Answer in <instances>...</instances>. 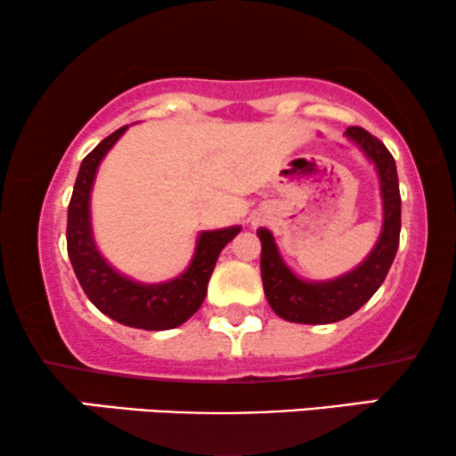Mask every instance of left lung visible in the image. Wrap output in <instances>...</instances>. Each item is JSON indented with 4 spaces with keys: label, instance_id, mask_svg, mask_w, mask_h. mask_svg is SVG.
Listing matches in <instances>:
<instances>
[{
    "label": "left lung",
    "instance_id": "obj_1",
    "mask_svg": "<svg viewBox=\"0 0 456 456\" xmlns=\"http://www.w3.org/2000/svg\"><path fill=\"white\" fill-rule=\"evenodd\" d=\"M346 137L374 162L380 182L383 199V230L370 256L353 268L331 281H305L289 271L281 257L271 230L260 228L262 240V283L268 305L285 322L323 325L336 323L351 317L376 294L389 273L393 257L400 245L402 228V199L397 168L391 151L383 142L359 126H348Z\"/></svg>",
    "mask_w": 456,
    "mask_h": 456
}]
</instances>
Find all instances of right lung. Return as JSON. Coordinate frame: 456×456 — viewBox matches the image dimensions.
Returning a JSON list of instances; mask_svg holds the SVG:
<instances>
[{"mask_svg":"<svg viewBox=\"0 0 456 456\" xmlns=\"http://www.w3.org/2000/svg\"><path fill=\"white\" fill-rule=\"evenodd\" d=\"M128 126L105 137L77 171L67 209V254L88 300L114 322L128 328L160 331L177 328L199 311L207 296L219 251L240 232V226L205 230L196 240L192 262L179 277L165 283H137L110 266L101 256L91 226V192L101 160Z\"/></svg>","mask_w":456,"mask_h":456,"instance_id":"1","label":"right lung"}]
</instances>
